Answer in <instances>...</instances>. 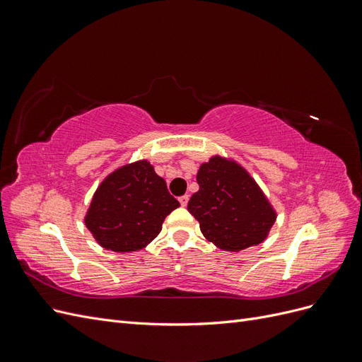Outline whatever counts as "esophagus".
I'll use <instances>...</instances> for the list:
<instances>
[{
  "label": "esophagus",
  "instance_id": "34e87169",
  "mask_svg": "<svg viewBox=\"0 0 362 362\" xmlns=\"http://www.w3.org/2000/svg\"><path fill=\"white\" fill-rule=\"evenodd\" d=\"M178 201H180V204H181L182 206H187V204H189V194L181 196V198H180Z\"/></svg>",
  "mask_w": 362,
  "mask_h": 362
}]
</instances>
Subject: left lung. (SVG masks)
Listing matches in <instances>:
<instances>
[{"mask_svg":"<svg viewBox=\"0 0 362 362\" xmlns=\"http://www.w3.org/2000/svg\"><path fill=\"white\" fill-rule=\"evenodd\" d=\"M199 190L187 210L208 242L238 252L267 238L276 211L249 172L231 158L213 156L196 175Z\"/></svg>","mask_w":362,"mask_h":362,"instance_id":"obj_1","label":"left lung"}]
</instances>
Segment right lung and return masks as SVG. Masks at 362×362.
I'll list each match as a JSON object with an SVG mask.
<instances>
[{
	"label": "right lung",
	"mask_w": 362,
	"mask_h": 362,
	"mask_svg": "<svg viewBox=\"0 0 362 362\" xmlns=\"http://www.w3.org/2000/svg\"><path fill=\"white\" fill-rule=\"evenodd\" d=\"M180 202L148 160L124 164L96 189L84 223L104 249L136 252L148 246Z\"/></svg>",
	"instance_id": "right-lung-1"
}]
</instances>
